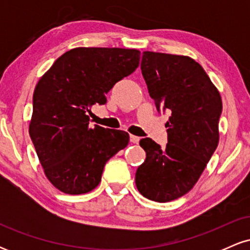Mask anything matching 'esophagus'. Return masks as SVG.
<instances>
[{
	"label": "esophagus",
	"mask_w": 250,
	"mask_h": 250,
	"mask_svg": "<svg viewBox=\"0 0 250 250\" xmlns=\"http://www.w3.org/2000/svg\"><path fill=\"white\" fill-rule=\"evenodd\" d=\"M130 142L134 143V145H137L140 142V137L135 136V135H130Z\"/></svg>",
	"instance_id": "esophagus-1"
}]
</instances>
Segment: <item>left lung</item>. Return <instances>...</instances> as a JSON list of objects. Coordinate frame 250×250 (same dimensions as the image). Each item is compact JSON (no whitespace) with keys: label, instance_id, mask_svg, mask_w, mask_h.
<instances>
[{"label":"left lung","instance_id":"obj_1","mask_svg":"<svg viewBox=\"0 0 250 250\" xmlns=\"http://www.w3.org/2000/svg\"><path fill=\"white\" fill-rule=\"evenodd\" d=\"M141 71L156 109L170 116L166 147L149 137L140 141L147 156L135 183L147 199L169 202L194 187L219 145L222 100L205 69L188 56L143 51Z\"/></svg>","mask_w":250,"mask_h":250}]
</instances>
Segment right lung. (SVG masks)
I'll use <instances>...</instances> for the list:
<instances>
[{"label":"right lung","mask_w":250,"mask_h":250,"mask_svg":"<svg viewBox=\"0 0 250 250\" xmlns=\"http://www.w3.org/2000/svg\"><path fill=\"white\" fill-rule=\"evenodd\" d=\"M140 51L75 48L63 54L40 79L33 95L29 135L51 185L79 195L99 186L105 163L127 147L129 134L95 125L91 105L139 67Z\"/></svg>","instance_id":"obj_1"}]
</instances>
